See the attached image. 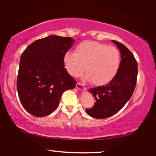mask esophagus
<instances>
[{
  "label": "esophagus",
  "instance_id": "obj_1",
  "mask_svg": "<svg viewBox=\"0 0 156 156\" xmlns=\"http://www.w3.org/2000/svg\"><path fill=\"white\" fill-rule=\"evenodd\" d=\"M76 87L80 90H85L86 89V87H83V85L82 84V83H81L80 82H78L77 83H76Z\"/></svg>",
  "mask_w": 156,
  "mask_h": 156
}]
</instances>
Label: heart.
I'll list each match as a JSON object with an SVG mask.
<instances>
[{"label":"heart","mask_w":156,"mask_h":156,"mask_svg":"<svg viewBox=\"0 0 156 156\" xmlns=\"http://www.w3.org/2000/svg\"><path fill=\"white\" fill-rule=\"evenodd\" d=\"M63 62L74 77L87 73L86 80L96 86L109 83L116 75L120 64V53L115 47L93 41H85L76 46L75 54L67 52Z\"/></svg>","instance_id":"heart-1"}]
</instances>
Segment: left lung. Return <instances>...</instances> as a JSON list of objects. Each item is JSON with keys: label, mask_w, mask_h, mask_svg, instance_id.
<instances>
[{"label": "left lung", "mask_w": 156, "mask_h": 156, "mask_svg": "<svg viewBox=\"0 0 156 156\" xmlns=\"http://www.w3.org/2000/svg\"><path fill=\"white\" fill-rule=\"evenodd\" d=\"M112 42L120 51L122 58L116 75L108 84L89 90L96 102L91 108L86 109V112L97 119L117 113L129 100L136 87L138 65L134 55L124 44L114 40Z\"/></svg>", "instance_id": "obj_1"}]
</instances>
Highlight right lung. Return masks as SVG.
<instances>
[{
  "label": "right lung",
  "mask_w": 156,
  "mask_h": 156,
  "mask_svg": "<svg viewBox=\"0 0 156 156\" xmlns=\"http://www.w3.org/2000/svg\"><path fill=\"white\" fill-rule=\"evenodd\" d=\"M74 39L51 35L31 44L20 58L17 89L29 113L44 117L57 109L63 92L76 84L63 58Z\"/></svg>",
  "instance_id": "right-lung-1"
}]
</instances>
